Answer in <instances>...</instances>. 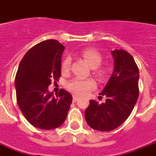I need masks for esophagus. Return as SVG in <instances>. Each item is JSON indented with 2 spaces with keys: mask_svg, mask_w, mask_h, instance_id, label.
<instances>
[{
  "mask_svg": "<svg viewBox=\"0 0 156 156\" xmlns=\"http://www.w3.org/2000/svg\"><path fill=\"white\" fill-rule=\"evenodd\" d=\"M78 98L76 95H73V102H76V101H78Z\"/></svg>",
  "mask_w": 156,
  "mask_h": 156,
  "instance_id": "esophagus-1",
  "label": "esophagus"
}]
</instances>
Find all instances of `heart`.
Here are the masks:
<instances>
[{"label": "heart", "instance_id": "b5f03b06", "mask_svg": "<svg viewBox=\"0 0 156 156\" xmlns=\"http://www.w3.org/2000/svg\"><path fill=\"white\" fill-rule=\"evenodd\" d=\"M81 55L84 59L86 62L89 64L91 68L94 69V75L99 80H103L105 78L104 71L98 69L102 62V57L101 54L95 50L93 49H87L83 51ZM71 59L70 57L64 58L62 62V72L63 73H67L70 69ZM97 69H95V68ZM67 89L72 93L77 95L81 96L84 95L87 93H89L90 90H92L95 88V83L93 79H81V78H74L70 82H68L67 84Z\"/></svg>", "mask_w": 156, "mask_h": 156}]
</instances>
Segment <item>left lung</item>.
<instances>
[{
    "label": "left lung",
    "mask_w": 156,
    "mask_h": 156,
    "mask_svg": "<svg viewBox=\"0 0 156 156\" xmlns=\"http://www.w3.org/2000/svg\"><path fill=\"white\" fill-rule=\"evenodd\" d=\"M112 55L113 72L100 93L106 100L102 104L90 101L84 112L89 127L101 132L112 131L123 123L139 97V72L133 57L122 49L112 51Z\"/></svg>",
    "instance_id": "obj_1"
}]
</instances>
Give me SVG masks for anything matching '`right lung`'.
<instances>
[{"label": "right lung", "mask_w": 156, "mask_h": 156, "mask_svg": "<svg viewBox=\"0 0 156 156\" xmlns=\"http://www.w3.org/2000/svg\"><path fill=\"white\" fill-rule=\"evenodd\" d=\"M64 50L57 40L40 42L25 54L18 66L15 78L17 105L29 123L40 129L60 127L73 101L65 89H61L56 97L48 90L51 81L61 77Z\"/></svg>", "instance_id": "obj_1"}]
</instances>
